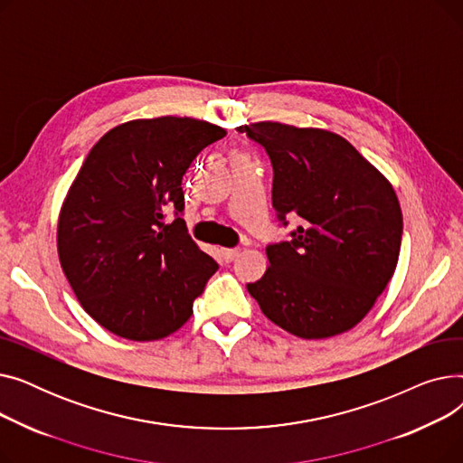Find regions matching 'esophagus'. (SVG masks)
Instances as JSON below:
<instances>
[{"instance_id":"esophagus-1","label":"esophagus","mask_w":463,"mask_h":463,"mask_svg":"<svg viewBox=\"0 0 463 463\" xmlns=\"http://www.w3.org/2000/svg\"><path fill=\"white\" fill-rule=\"evenodd\" d=\"M238 255H240V248H231V250H223V259H225L227 262L234 260V259H236Z\"/></svg>"}]
</instances>
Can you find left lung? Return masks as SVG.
Returning <instances> with one entry per match:
<instances>
[{
  "mask_svg": "<svg viewBox=\"0 0 463 463\" xmlns=\"http://www.w3.org/2000/svg\"><path fill=\"white\" fill-rule=\"evenodd\" d=\"M274 168L272 204L290 238L266 246L270 266L248 283L262 313L304 339L351 330L394 276L403 219L396 193L344 137L278 121L240 126Z\"/></svg>",
  "mask_w": 463,
  "mask_h": 463,
  "instance_id": "8db88e82",
  "label": "left lung"
}]
</instances>
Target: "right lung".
Wrapping results in <instances>:
<instances>
[{
	"mask_svg": "<svg viewBox=\"0 0 463 463\" xmlns=\"http://www.w3.org/2000/svg\"><path fill=\"white\" fill-rule=\"evenodd\" d=\"M225 135L193 118L133 119L88 154L60 212L58 255L80 306L109 332L152 342L191 317L217 262L187 234L182 178Z\"/></svg>",
	"mask_w": 463,
	"mask_h": 463,
	"instance_id": "add662e5",
	"label": "right lung"
}]
</instances>
